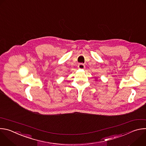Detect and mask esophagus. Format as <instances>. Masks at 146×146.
<instances>
[{"mask_svg":"<svg viewBox=\"0 0 146 146\" xmlns=\"http://www.w3.org/2000/svg\"><path fill=\"white\" fill-rule=\"evenodd\" d=\"M78 68L80 69H84L86 68V66L83 64H79L78 65Z\"/></svg>","mask_w":146,"mask_h":146,"instance_id":"1","label":"esophagus"}]
</instances>
